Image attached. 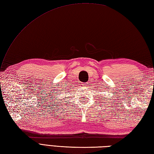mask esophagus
<instances>
[{
  "mask_svg": "<svg viewBox=\"0 0 154 154\" xmlns=\"http://www.w3.org/2000/svg\"><path fill=\"white\" fill-rule=\"evenodd\" d=\"M87 85H88L87 83H84V84H83V86H84V87H87Z\"/></svg>",
  "mask_w": 154,
  "mask_h": 154,
  "instance_id": "obj_1",
  "label": "esophagus"
}]
</instances>
